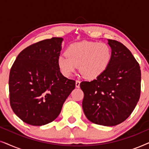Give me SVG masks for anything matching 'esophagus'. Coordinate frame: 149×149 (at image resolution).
Returning <instances> with one entry per match:
<instances>
[{
  "label": "esophagus",
  "instance_id": "obj_1",
  "mask_svg": "<svg viewBox=\"0 0 149 149\" xmlns=\"http://www.w3.org/2000/svg\"><path fill=\"white\" fill-rule=\"evenodd\" d=\"M80 83H81L80 81L77 80L76 83H75V85H76V87H77V88H79V87H80Z\"/></svg>",
  "mask_w": 149,
  "mask_h": 149
}]
</instances>
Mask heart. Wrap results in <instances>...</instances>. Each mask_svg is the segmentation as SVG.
<instances>
[{
  "label": "heart",
  "mask_w": 149,
  "mask_h": 149,
  "mask_svg": "<svg viewBox=\"0 0 149 149\" xmlns=\"http://www.w3.org/2000/svg\"><path fill=\"white\" fill-rule=\"evenodd\" d=\"M111 50L104 42L82 41L71 44L66 54L58 58V66L64 76L70 77L79 66V71L85 78L99 77L109 66Z\"/></svg>",
  "instance_id": "1"
}]
</instances>
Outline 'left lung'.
<instances>
[{"label": "left lung", "instance_id": "8db88e82", "mask_svg": "<svg viewBox=\"0 0 149 149\" xmlns=\"http://www.w3.org/2000/svg\"><path fill=\"white\" fill-rule=\"evenodd\" d=\"M111 60L102 74L91 81H82V107L91 122L104 126L121 123L131 115L140 95L139 64L125 45L108 40Z\"/></svg>", "mask_w": 149, "mask_h": 149}]
</instances>
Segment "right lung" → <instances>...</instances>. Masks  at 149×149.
Masks as SVG:
<instances>
[{
  "label": "right lung",
  "instance_id": "obj_1",
  "mask_svg": "<svg viewBox=\"0 0 149 149\" xmlns=\"http://www.w3.org/2000/svg\"><path fill=\"white\" fill-rule=\"evenodd\" d=\"M63 40L54 37L28 47L10 70V104L29 125L41 126L54 121L75 88V81L63 76L58 66Z\"/></svg>",
  "mask_w": 149,
  "mask_h": 149
}]
</instances>
